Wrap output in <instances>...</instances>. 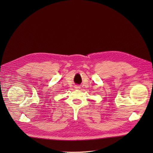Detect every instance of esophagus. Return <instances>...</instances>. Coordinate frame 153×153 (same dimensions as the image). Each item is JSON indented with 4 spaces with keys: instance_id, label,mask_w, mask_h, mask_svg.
I'll use <instances>...</instances> for the list:
<instances>
[{
    "instance_id": "34e87169",
    "label": "esophagus",
    "mask_w": 153,
    "mask_h": 153,
    "mask_svg": "<svg viewBox=\"0 0 153 153\" xmlns=\"http://www.w3.org/2000/svg\"><path fill=\"white\" fill-rule=\"evenodd\" d=\"M75 89H80V86H79V85H75Z\"/></svg>"
}]
</instances>
